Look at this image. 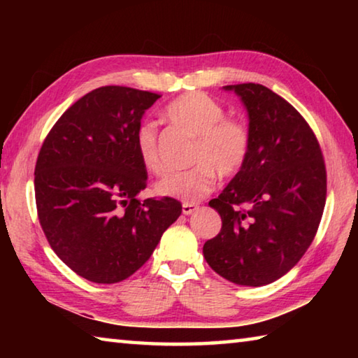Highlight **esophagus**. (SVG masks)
Instances as JSON below:
<instances>
[{
    "mask_svg": "<svg viewBox=\"0 0 358 358\" xmlns=\"http://www.w3.org/2000/svg\"><path fill=\"white\" fill-rule=\"evenodd\" d=\"M183 215H191V213H194V211L197 210V203H187V202H185L183 203Z\"/></svg>",
    "mask_w": 358,
    "mask_h": 358,
    "instance_id": "obj_1",
    "label": "esophagus"
}]
</instances>
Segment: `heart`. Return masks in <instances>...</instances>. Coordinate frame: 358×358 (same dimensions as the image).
<instances>
[{
    "instance_id": "obj_1",
    "label": "heart",
    "mask_w": 358,
    "mask_h": 358,
    "mask_svg": "<svg viewBox=\"0 0 358 358\" xmlns=\"http://www.w3.org/2000/svg\"><path fill=\"white\" fill-rule=\"evenodd\" d=\"M166 115L197 138L191 155L194 166L162 178L156 185L161 196L187 203L197 202L213 191L216 173L221 178H230L245 167L252 142L250 124L243 118L226 115V108L215 98L202 92H187L169 102ZM134 145L148 172L164 171L155 121L142 120L137 124Z\"/></svg>"
}]
</instances>
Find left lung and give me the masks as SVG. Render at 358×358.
I'll return each mask as SVG.
<instances>
[{"label":"left lung","mask_w":358,"mask_h":358,"mask_svg":"<svg viewBox=\"0 0 358 358\" xmlns=\"http://www.w3.org/2000/svg\"><path fill=\"white\" fill-rule=\"evenodd\" d=\"M250 113L251 153L210 207L222 227L203 257L240 286H265L296 265L313 243L327 199L316 134L294 106L259 83L227 85Z\"/></svg>","instance_id":"obj_1"}]
</instances>
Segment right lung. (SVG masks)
<instances>
[{
  "label": "right lung",
  "mask_w": 358,
  "mask_h": 358,
  "mask_svg": "<svg viewBox=\"0 0 358 358\" xmlns=\"http://www.w3.org/2000/svg\"><path fill=\"white\" fill-rule=\"evenodd\" d=\"M159 98L120 85L96 88L42 143L34 169L41 227L57 256L85 280L113 284L134 275L181 215L177 199L136 197L148 175L134 132Z\"/></svg>",
  "instance_id": "1"
}]
</instances>
